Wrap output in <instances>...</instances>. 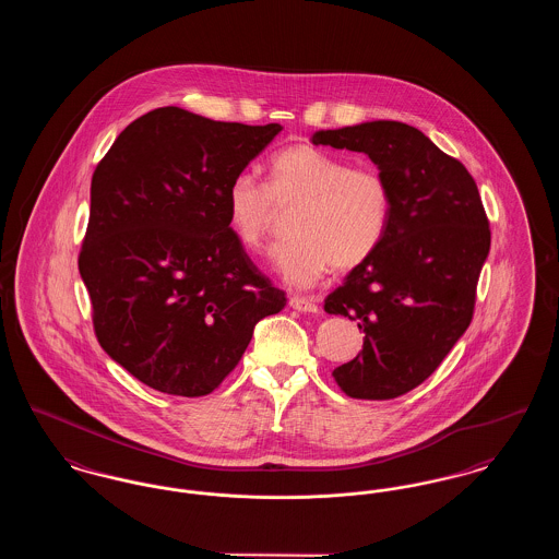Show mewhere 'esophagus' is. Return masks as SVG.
<instances>
[{"label":"esophagus","mask_w":559,"mask_h":559,"mask_svg":"<svg viewBox=\"0 0 559 559\" xmlns=\"http://www.w3.org/2000/svg\"><path fill=\"white\" fill-rule=\"evenodd\" d=\"M289 306L297 312L304 314H317L319 312V299L317 297H301V295H292Z\"/></svg>","instance_id":"obj_1"}]
</instances>
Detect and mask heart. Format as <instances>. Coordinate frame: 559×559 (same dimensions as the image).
Segmentation results:
<instances>
[{"instance_id":"obj_1","label":"heart","mask_w":559,"mask_h":559,"mask_svg":"<svg viewBox=\"0 0 559 559\" xmlns=\"http://www.w3.org/2000/svg\"><path fill=\"white\" fill-rule=\"evenodd\" d=\"M292 240L278 245L272 264L287 285L310 289L333 267L347 272L369 262L388 235L392 192L374 167L312 144H293L267 160L266 185L237 174L226 188L228 224L247 249H260L276 210H292Z\"/></svg>"}]
</instances>
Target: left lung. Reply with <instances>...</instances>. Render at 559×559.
Here are the masks:
<instances>
[{
    "label": "left lung",
    "instance_id": "left-lung-1",
    "mask_svg": "<svg viewBox=\"0 0 559 559\" xmlns=\"http://www.w3.org/2000/svg\"><path fill=\"white\" fill-rule=\"evenodd\" d=\"M312 144L365 153L388 180L392 217L369 262L324 299L358 320L362 352L333 377L352 399L390 400L424 383L467 331L490 251L478 187L463 163L400 121L319 130Z\"/></svg>",
    "mask_w": 559,
    "mask_h": 559
}]
</instances>
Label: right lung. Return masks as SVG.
Segmentation results:
<instances>
[{"instance_id":"right-lung-1","label":"right lung","mask_w":559,"mask_h":559,"mask_svg":"<svg viewBox=\"0 0 559 559\" xmlns=\"http://www.w3.org/2000/svg\"><path fill=\"white\" fill-rule=\"evenodd\" d=\"M281 123H224L178 107L130 123L98 163L80 274L100 346L171 396H205L285 308L235 237L228 182Z\"/></svg>"}]
</instances>
